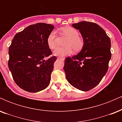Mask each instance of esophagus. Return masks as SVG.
<instances>
[{"mask_svg":"<svg viewBox=\"0 0 122 122\" xmlns=\"http://www.w3.org/2000/svg\"><path fill=\"white\" fill-rule=\"evenodd\" d=\"M57 59H58V60H59V59H60V60H64V58H61V57H58V58H57Z\"/></svg>","mask_w":122,"mask_h":122,"instance_id":"34e87169","label":"esophagus"}]
</instances>
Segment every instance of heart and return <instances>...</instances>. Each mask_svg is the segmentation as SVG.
<instances>
[{"instance_id": "b5f03b06", "label": "heart", "mask_w": 122, "mask_h": 122, "mask_svg": "<svg viewBox=\"0 0 122 122\" xmlns=\"http://www.w3.org/2000/svg\"><path fill=\"white\" fill-rule=\"evenodd\" d=\"M61 34L67 37L64 42V47H58L54 50V55L58 56H65L69 55L73 51H80L83 47L84 42L83 39L79 36V32L75 28L71 26H65L60 29ZM47 44L51 49L56 46V34L53 31L49 34L47 38Z\"/></svg>"}]
</instances>
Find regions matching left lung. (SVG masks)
Segmentation results:
<instances>
[{
    "label": "left lung",
    "mask_w": 122,
    "mask_h": 122,
    "mask_svg": "<svg viewBox=\"0 0 122 122\" xmlns=\"http://www.w3.org/2000/svg\"><path fill=\"white\" fill-rule=\"evenodd\" d=\"M72 26L79 30L84 44L77 55L65 58L64 70L73 86L88 91L99 84L107 72L111 57V40L96 23L82 21Z\"/></svg>",
    "instance_id": "obj_1"
}]
</instances>
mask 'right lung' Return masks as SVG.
Here are the masks:
<instances>
[{
    "label": "right lung",
    "mask_w": 122,
    "mask_h": 122,
    "mask_svg": "<svg viewBox=\"0 0 122 122\" xmlns=\"http://www.w3.org/2000/svg\"><path fill=\"white\" fill-rule=\"evenodd\" d=\"M54 26L44 23L31 25L18 33L9 47L8 68L15 83L23 90L37 92L50 83L57 60L47 44Z\"/></svg>",
    "instance_id": "obj_1"
}]
</instances>
